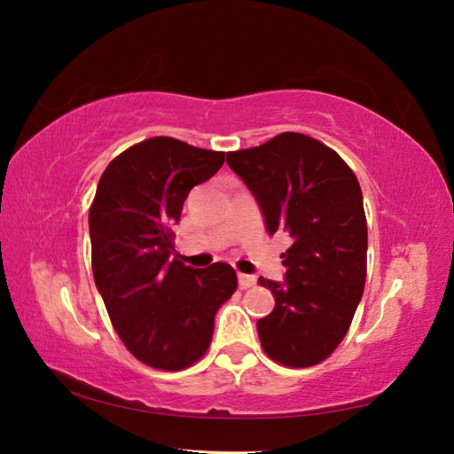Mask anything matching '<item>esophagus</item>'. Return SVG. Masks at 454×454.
<instances>
[{"label": "esophagus", "instance_id": "34e87169", "mask_svg": "<svg viewBox=\"0 0 454 454\" xmlns=\"http://www.w3.org/2000/svg\"><path fill=\"white\" fill-rule=\"evenodd\" d=\"M255 283H257V278L254 275L238 273V285H239V288H252Z\"/></svg>", "mask_w": 454, "mask_h": 454}]
</instances>
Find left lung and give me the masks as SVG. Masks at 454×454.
<instances>
[{"mask_svg":"<svg viewBox=\"0 0 454 454\" xmlns=\"http://www.w3.org/2000/svg\"><path fill=\"white\" fill-rule=\"evenodd\" d=\"M230 169L252 191L269 236L285 230L283 281L259 277L273 312L257 320L265 353L285 366H312L341 343L366 277L363 192L340 153L283 132L257 148L228 152Z\"/></svg>","mask_w":454,"mask_h":454,"instance_id":"1","label":"left lung"}]
</instances>
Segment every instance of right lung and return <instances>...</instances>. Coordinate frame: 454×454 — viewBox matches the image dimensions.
<instances>
[{"instance_id": "add662e5", "label": "right lung", "mask_w": 454, "mask_h": 454, "mask_svg": "<svg viewBox=\"0 0 454 454\" xmlns=\"http://www.w3.org/2000/svg\"><path fill=\"white\" fill-rule=\"evenodd\" d=\"M222 163L224 152L156 137L114 158L95 192V285L122 343L153 369L181 371L199 361L210 345L216 310L238 286L228 263L192 269L171 257V226L183 202Z\"/></svg>"}]
</instances>
